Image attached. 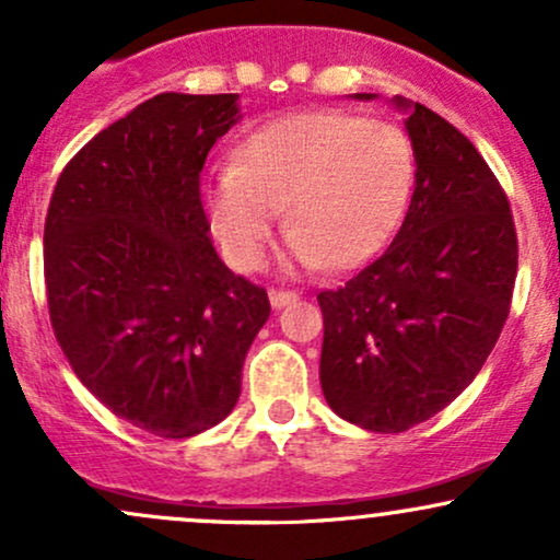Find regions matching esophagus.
Instances as JSON below:
<instances>
[{
  "mask_svg": "<svg viewBox=\"0 0 560 560\" xmlns=\"http://www.w3.org/2000/svg\"><path fill=\"white\" fill-rule=\"evenodd\" d=\"M268 298H271V305L273 307H284V305H289V302H294L300 298L298 292H289V289H271V292H268Z\"/></svg>",
  "mask_w": 560,
  "mask_h": 560,
  "instance_id": "obj_1",
  "label": "esophagus"
}]
</instances>
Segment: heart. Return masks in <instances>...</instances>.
<instances>
[{
	"instance_id": "1",
	"label": "heart",
	"mask_w": 560,
	"mask_h": 560,
	"mask_svg": "<svg viewBox=\"0 0 560 560\" xmlns=\"http://www.w3.org/2000/svg\"><path fill=\"white\" fill-rule=\"evenodd\" d=\"M416 178L408 133L345 110L287 113L255 126L218 165L205 208L231 266L249 271L287 208L289 258L352 271L400 226Z\"/></svg>"
}]
</instances>
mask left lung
Instances as JSON below:
<instances>
[{
	"instance_id": "8db88e82",
	"label": "left lung",
	"mask_w": 560,
	"mask_h": 560,
	"mask_svg": "<svg viewBox=\"0 0 560 560\" xmlns=\"http://www.w3.org/2000/svg\"><path fill=\"white\" fill-rule=\"evenodd\" d=\"M395 102L416 155L408 213L374 262L318 292L326 402L382 434L432 419L474 382L511 313L518 268L511 205L477 147L419 102Z\"/></svg>"
}]
</instances>
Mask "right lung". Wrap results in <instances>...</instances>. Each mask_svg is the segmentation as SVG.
<instances>
[{
    "mask_svg": "<svg viewBox=\"0 0 560 560\" xmlns=\"http://www.w3.org/2000/svg\"><path fill=\"white\" fill-rule=\"evenodd\" d=\"M236 94L141 102L62 168L44 221L49 320L70 369L118 419L184 440L234 410L268 292L210 242L199 173Z\"/></svg>",
    "mask_w": 560,
    "mask_h": 560,
    "instance_id": "obj_1",
    "label": "right lung"
}]
</instances>
